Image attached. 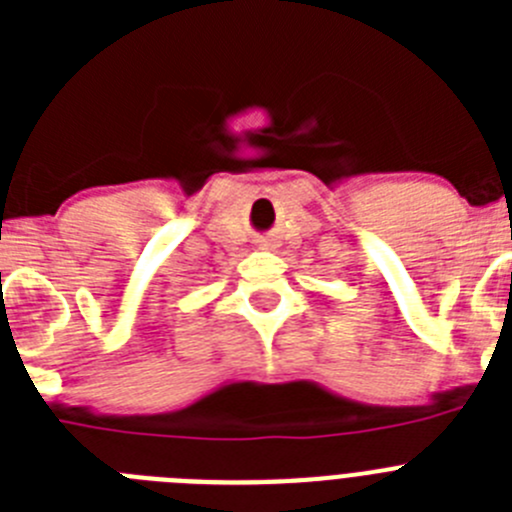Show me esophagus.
<instances>
[{"label":"esophagus","mask_w":512,"mask_h":512,"mask_svg":"<svg viewBox=\"0 0 512 512\" xmlns=\"http://www.w3.org/2000/svg\"><path fill=\"white\" fill-rule=\"evenodd\" d=\"M259 246L264 248V251H271V248H277V243L269 241V238H264V241H259Z\"/></svg>","instance_id":"esophagus-1"}]
</instances>
